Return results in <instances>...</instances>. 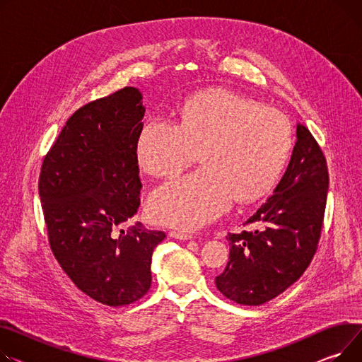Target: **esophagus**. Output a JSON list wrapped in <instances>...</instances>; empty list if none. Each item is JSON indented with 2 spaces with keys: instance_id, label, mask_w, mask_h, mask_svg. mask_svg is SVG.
I'll return each mask as SVG.
<instances>
[{
  "instance_id": "esophagus-1",
  "label": "esophagus",
  "mask_w": 362,
  "mask_h": 362,
  "mask_svg": "<svg viewBox=\"0 0 362 362\" xmlns=\"http://www.w3.org/2000/svg\"><path fill=\"white\" fill-rule=\"evenodd\" d=\"M170 237L173 238H179V240H192V234L187 233H182V231H170Z\"/></svg>"
}]
</instances>
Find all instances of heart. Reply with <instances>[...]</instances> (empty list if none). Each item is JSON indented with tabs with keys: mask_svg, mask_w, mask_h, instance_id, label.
<instances>
[{
	"mask_svg": "<svg viewBox=\"0 0 362 362\" xmlns=\"http://www.w3.org/2000/svg\"><path fill=\"white\" fill-rule=\"evenodd\" d=\"M293 148L288 117L227 90L186 100L177 124L151 117L142 125L136 156L144 170L170 176L195 161L202 168L158 186L148 214L163 226L192 231L218 218L234 201H256L276 183Z\"/></svg>",
	"mask_w": 362,
	"mask_h": 362,
	"instance_id": "b5f03b06",
	"label": "heart"
}]
</instances>
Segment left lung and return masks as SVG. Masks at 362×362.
I'll return each instance as SVG.
<instances>
[{
    "mask_svg": "<svg viewBox=\"0 0 362 362\" xmlns=\"http://www.w3.org/2000/svg\"><path fill=\"white\" fill-rule=\"evenodd\" d=\"M329 189L327 163L311 132L297 124V142L269 199L230 233V260L215 278L218 291L243 305H260L291 286L317 250Z\"/></svg>",
    "mask_w": 362,
    "mask_h": 362,
    "instance_id": "left-lung-1",
    "label": "left lung"
}]
</instances>
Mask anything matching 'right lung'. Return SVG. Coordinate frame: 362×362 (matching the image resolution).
<instances>
[{"label":"right lung","mask_w":362,"mask_h":362,"mask_svg":"<svg viewBox=\"0 0 362 362\" xmlns=\"http://www.w3.org/2000/svg\"><path fill=\"white\" fill-rule=\"evenodd\" d=\"M144 113L135 87L84 105L66 120L39 176L54 256L83 293L110 307L148 293L153 250L165 237L141 223L124 230L141 204Z\"/></svg>","instance_id":"add662e5"}]
</instances>
